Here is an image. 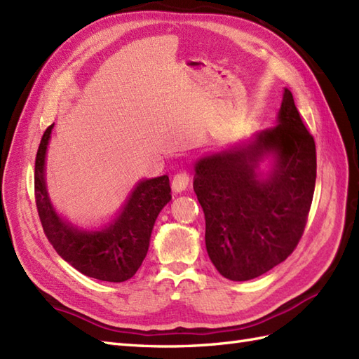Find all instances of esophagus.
I'll return each mask as SVG.
<instances>
[{
    "label": "esophagus",
    "instance_id": "esophagus-1",
    "mask_svg": "<svg viewBox=\"0 0 359 359\" xmlns=\"http://www.w3.org/2000/svg\"><path fill=\"white\" fill-rule=\"evenodd\" d=\"M171 185L176 193H182V191L187 189L189 185V172L187 170H182V171L174 174Z\"/></svg>",
    "mask_w": 359,
    "mask_h": 359
}]
</instances>
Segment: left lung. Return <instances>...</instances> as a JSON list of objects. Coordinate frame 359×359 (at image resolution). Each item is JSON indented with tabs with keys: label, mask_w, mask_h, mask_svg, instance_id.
<instances>
[{
	"label": "left lung",
	"mask_w": 359,
	"mask_h": 359,
	"mask_svg": "<svg viewBox=\"0 0 359 359\" xmlns=\"http://www.w3.org/2000/svg\"><path fill=\"white\" fill-rule=\"evenodd\" d=\"M266 152L278 165L269 180L255 170ZM316 179L313 136L286 88L278 125L251 144L196 163L194 193L205 214L206 251L224 278L260 277L294 252L307 223Z\"/></svg>",
	"instance_id": "obj_1"
}]
</instances>
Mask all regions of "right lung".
Wrapping results in <instances>:
<instances>
[{
	"label": "right lung",
	"instance_id": "obj_1",
	"mask_svg": "<svg viewBox=\"0 0 359 359\" xmlns=\"http://www.w3.org/2000/svg\"><path fill=\"white\" fill-rule=\"evenodd\" d=\"M44 131L35 161V200L41 224L57 255L87 277L121 283L137 272L147 257L149 237L162 208L171 200L168 176L140 182L122 214L102 231H79L53 211L44 182V159L50 133Z\"/></svg>",
	"mask_w": 359,
	"mask_h": 359
}]
</instances>
